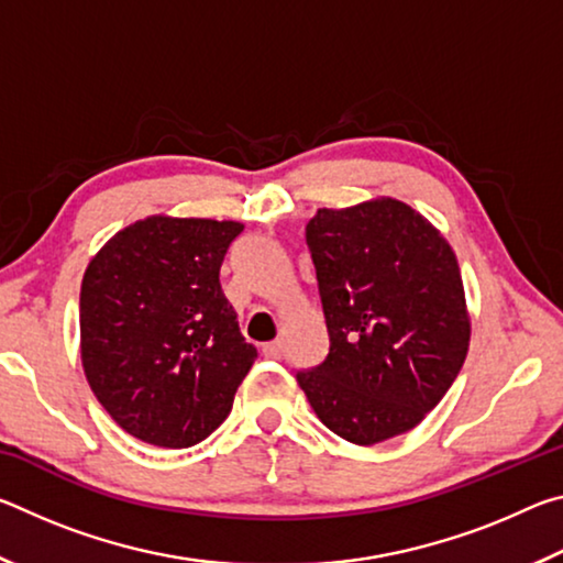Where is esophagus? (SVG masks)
I'll list each match as a JSON object with an SVG mask.
<instances>
[{
	"label": "esophagus",
	"mask_w": 563,
	"mask_h": 563,
	"mask_svg": "<svg viewBox=\"0 0 563 563\" xmlns=\"http://www.w3.org/2000/svg\"><path fill=\"white\" fill-rule=\"evenodd\" d=\"M280 352H283V342H280V340L265 342V345H263V355L271 357V360H278Z\"/></svg>",
	"instance_id": "1"
}]
</instances>
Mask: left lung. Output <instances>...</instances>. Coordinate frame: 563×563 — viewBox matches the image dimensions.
Listing matches in <instances>:
<instances>
[{"label": "left lung", "instance_id": "1", "mask_svg": "<svg viewBox=\"0 0 563 563\" xmlns=\"http://www.w3.org/2000/svg\"><path fill=\"white\" fill-rule=\"evenodd\" d=\"M330 350L295 379L320 422L377 444L422 422L470 347L460 265L412 208L377 198L320 208L305 228Z\"/></svg>", "mask_w": 563, "mask_h": 563}]
</instances>
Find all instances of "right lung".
<instances>
[{
    "mask_svg": "<svg viewBox=\"0 0 563 563\" xmlns=\"http://www.w3.org/2000/svg\"><path fill=\"white\" fill-rule=\"evenodd\" d=\"M241 223L151 216L101 247L81 280L84 373L141 442L184 450L233 407L258 350L221 288Z\"/></svg>",
    "mask_w": 563,
    "mask_h": 563,
    "instance_id": "right-lung-1",
    "label": "right lung"
}]
</instances>
